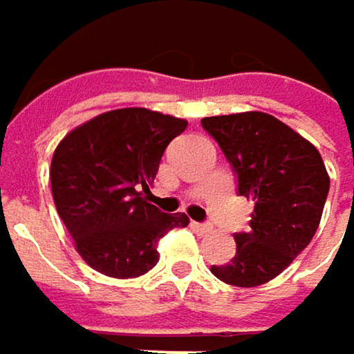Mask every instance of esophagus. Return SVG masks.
<instances>
[{
	"label": "esophagus",
	"instance_id": "obj_1",
	"mask_svg": "<svg viewBox=\"0 0 354 354\" xmlns=\"http://www.w3.org/2000/svg\"><path fill=\"white\" fill-rule=\"evenodd\" d=\"M192 227H194L198 234H211V232H213V227H211L209 223H192Z\"/></svg>",
	"mask_w": 354,
	"mask_h": 354
}]
</instances>
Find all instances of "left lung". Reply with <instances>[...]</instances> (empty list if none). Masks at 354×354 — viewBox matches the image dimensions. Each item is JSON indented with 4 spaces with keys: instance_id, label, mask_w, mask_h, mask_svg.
<instances>
[{
    "instance_id": "left-lung-1",
    "label": "left lung",
    "mask_w": 354,
    "mask_h": 354,
    "mask_svg": "<svg viewBox=\"0 0 354 354\" xmlns=\"http://www.w3.org/2000/svg\"><path fill=\"white\" fill-rule=\"evenodd\" d=\"M238 174V192L254 201L250 230L236 234V256L211 272L234 287H258L279 277L312 242L330 176L319 151L266 112L201 120Z\"/></svg>"
}]
</instances>
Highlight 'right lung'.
I'll use <instances>...</instances> for the list:
<instances>
[{
    "label": "right lung",
    "instance_id": "add662e5",
    "mask_svg": "<svg viewBox=\"0 0 354 354\" xmlns=\"http://www.w3.org/2000/svg\"><path fill=\"white\" fill-rule=\"evenodd\" d=\"M186 120L149 108H118L69 131L50 162L57 213L80 256L112 279L151 270L158 242L186 227L184 213H162L147 203L168 143Z\"/></svg>",
    "mask_w": 354,
    "mask_h": 354
}]
</instances>
